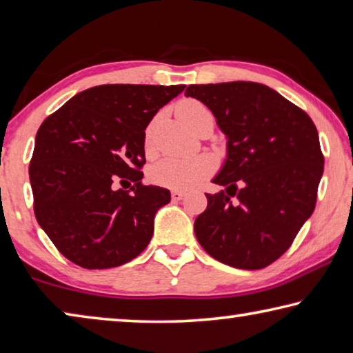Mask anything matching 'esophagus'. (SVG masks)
Returning <instances> with one entry per match:
<instances>
[{
    "label": "esophagus",
    "instance_id": "34e87169",
    "mask_svg": "<svg viewBox=\"0 0 353 353\" xmlns=\"http://www.w3.org/2000/svg\"><path fill=\"white\" fill-rule=\"evenodd\" d=\"M184 194L183 190H172V201H180L184 199Z\"/></svg>",
    "mask_w": 353,
    "mask_h": 353
}]
</instances>
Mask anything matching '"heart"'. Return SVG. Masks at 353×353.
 I'll use <instances>...</instances> for the list:
<instances>
[{"instance_id":"1","label":"heart","mask_w":353,"mask_h":353,"mask_svg":"<svg viewBox=\"0 0 353 353\" xmlns=\"http://www.w3.org/2000/svg\"><path fill=\"white\" fill-rule=\"evenodd\" d=\"M176 114L189 128H195L199 123L211 117V111L205 103L196 99H184L176 105ZM153 123L145 128L144 152L153 153ZM215 169V159L211 154H196L190 158L169 157L157 161L148 169V180L161 188L169 189H190L211 175Z\"/></svg>"}]
</instances>
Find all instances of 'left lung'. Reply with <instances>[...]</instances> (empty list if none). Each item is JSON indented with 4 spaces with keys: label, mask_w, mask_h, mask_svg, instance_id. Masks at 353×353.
I'll return each instance as SVG.
<instances>
[{
    "label": "left lung",
    "mask_w": 353,
    "mask_h": 353,
    "mask_svg": "<svg viewBox=\"0 0 353 353\" xmlns=\"http://www.w3.org/2000/svg\"><path fill=\"white\" fill-rule=\"evenodd\" d=\"M184 94L212 111L228 139L212 180L225 190L206 194L196 240L230 267H268L314 211L324 172L318 130L304 110L262 83L189 85Z\"/></svg>",
    "instance_id": "obj_1"
}]
</instances>
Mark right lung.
<instances>
[{
  "mask_svg": "<svg viewBox=\"0 0 353 353\" xmlns=\"http://www.w3.org/2000/svg\"><path fill=\"white\" fill-rule=\"evenodd\" d=\"M184 86H92L43 121L29 165L34 212L68 261L105 270L145 250L170 201L167 189L141 183L145 127ZM116 181L134 186L114 190Z\"/></svg>",
  "mask_w": 353,
  "mask_h": 353,
  "instance_id": "add662e5",
  "label": "right lung"
}]
</instances>
